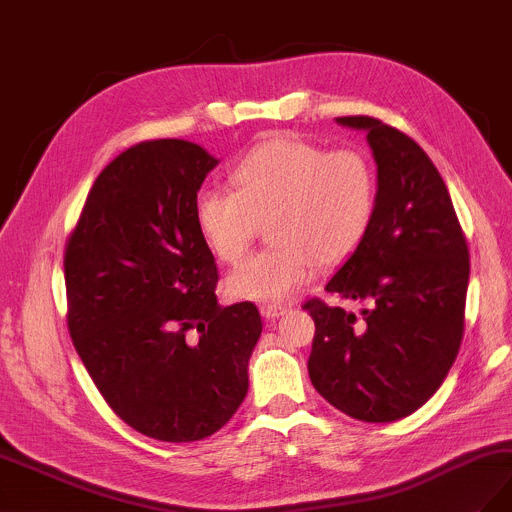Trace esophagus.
<instances>
[{
	"mask_svg": "<svg viewBox=\"0 0 512 512\" xmlns=\"http://www.w3.org/2000/svg\"><path fill=\"white\" fill-rule=\"evenodd\" d=\"M259 310H261V316L268 318V320H274V318H278V316L287 312V308L280 306V304H266V306H261Z\"/></svg>",
	"mask_w": 512,
	"mask_h": 512,
	"instance_id": "obj_1",
	"label": "esophagus"
}]
</instances>
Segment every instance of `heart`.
<instances>
[{
    "label": "heart",
    "mask_w": 512,
    "mask_h": 512,
    "mask_svg": "<svg viewBox=\"0 0 512 512\" xmlns=\"http://www.w3.org/2000/svg\"><path fill=\"white\" fill-rule=\"evenodd\" d=\"M236 192L208 187L194 200L198 232L223 263H238L261 221L274 242L227 278L236 299L276 304L306 287L318 263L337 266L365 240L377 208V177L358 149L327 151L274 135L232 170Z\"/></svg>",
    "instance_id": "heart-1"
}]
</instances>
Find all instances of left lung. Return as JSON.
Wrapping results in <instances>:
<instances>
[{
    "label": "left lung",
    "instance_id": "8db88e82",
    "mask_svg": "<svg viewBox=\"0 0 512 512\" xmlns=\"http://www.w3.org/2000/svg\"><path fill=\"white\" fill-rule=\"evenodd\" d=\"M365 130L377 164L369 232L325 287L365 304L363 318L310 299L316 333L308 373L320 396L361 422H394L439 390L464 335L468 244L437 166L405 132L377 118Z\"/></svg>",
    "mask_w": 512,
    "mask_h": 512
}]
</instances>
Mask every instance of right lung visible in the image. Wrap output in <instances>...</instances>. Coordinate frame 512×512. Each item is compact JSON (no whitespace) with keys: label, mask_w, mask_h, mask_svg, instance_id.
Listing matches in <instances>:
<instances>
[{"label":"right lung","mask_w":512,"mask_h":512,"mask_svg":"<svg viewBox=\"0 0 512 512\" xmlns=\"http://www.w3.org/2000/svg\"><path fill=\"white\" fill-rule=\"evenodd\" d=\"M217 162L181 139L128 147L101 170L65 244L75 350L113 413L166 443L230 422L261 335L251 301L217 304L215 257L196 225Z\"/></svg>","instance_id":"1"}]
</instances>
